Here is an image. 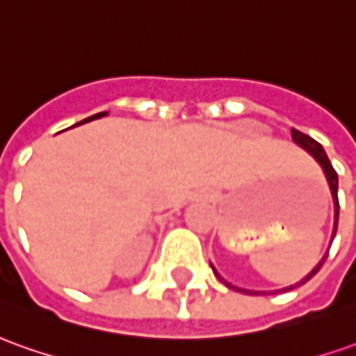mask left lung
<instances>
[{"label":"left lung","mask_w":356,"mask_h":356,"mask_svg":"<svg viewBox=\"0 0 356 356\" xmlns=\"http://www.w3.org/2000/svg\"><path fill=\"white\" fill-rule=\"evenodd\" d=\"M291 136H293V141H295L296 145L302 147L306 153L312 156L316 163L320 164V168H322L323 176H325V180H327V186H330V192H332V200H333V232H332V240H330V246H332L333 238H335V232H337V222H339V200H337V172L333 170L332 163H330V159H327V154H325V151H323V147L318 143V141H314L312 137L310 136H305L302 131H298V129H291ZM325 257H327V252L323 254V257L316 264V267H314L312 271L308 273L306 277H302L298 283H295V285L291 286H285V289H277V291H269V293H286V291H293V289H296V286L305 285V283H308L310 279H312L320 269H322L323 261H325ZM211 269H213V273H215V277L219 279L222 285H227L229 289H234V291H238V293H244V295H266V291H250V289H240V286L232 285V283H229L227 279H222L220 277V273L215 269V266L211 264Z\"/></svg>","instance_id":"obj_1"}]
</instances>
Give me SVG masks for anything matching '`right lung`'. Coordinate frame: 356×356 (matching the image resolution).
I'll use <instances>...</instances> for the list:
<instances>
[{
  "label": "right lung",
  "instance_id": "1",
  "mask_svg": "<svg viewBox=\"0 0 356 356\" xmlns=\"http://www.w3.org/2000/svg\"><path fill=\"white\" fill-rule=\"evenodd\" d=\"M106 116V112H100V114H95V116L87 118V120H83V122H79V124H75V126H81V124H87V122H90V120H97V118H102Z\"/></svg>",
  "mask_w": 356,
  "mask_h": 356
}]
</instances>
